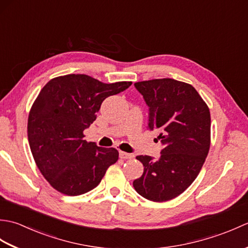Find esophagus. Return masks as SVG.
Returning a JSON list of instances; mask_svg holds the SVG:
<instances>
[{"label": "esophagus", "instance_id": "obj_1", "mask_svg": "<svg viewBox=\"0 0 248 248\" xmlns=\"http://www.w3.org/2000/svg\"><path fill=\"white\" fill-rule=\"evenodd\" d=\"M119 157L120 159H124V160H127V159H132L133 155L131 154H128V152H124V151H120L119 152Z\"/></svg>", "mask_w": 248, "mask_h": 248}]
</instances>
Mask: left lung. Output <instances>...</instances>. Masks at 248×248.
<instances>
[{
  "label": "left lung",
  "instance_id": "left-lung-1",
  "mask_svg": "<svg viewBox=\"0 0 248 248\" xmlns=\"http://www.w3.org/2000/svg\"><path fill=\"white\" fill-rule=\"evenodd\" d=\"M135 88L149 108L148 129L159 133V159L138 155L144 172L135 191L152 202H167L191 186L210 148L211 117L208 105L189 84L173 78L138 82Z\"/></svg>",
  "mask_w": 248,
  "mask_h": 248
}]
</instances>
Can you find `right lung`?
I'll return each instance as SVG.
<instances>
[{"instance_id":"obj_1","label":"right lung","mask_w":248,"mask_h":248,"mask_svg":"<svg viewBox=\"0 0 248 248\" xmlns=\"http://www.w3.org/2000/svg\"><path fill=\"white\" fill-rule=\"evenodd\" d=\"M131 84L67 75L41 89L29 115L28 138L37 167L57 191L68 196L92 191L117 162V150L87 143L83 131L96 120L104 99Z\"/></svg>"}]
</instances>
